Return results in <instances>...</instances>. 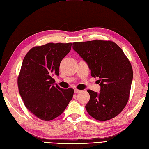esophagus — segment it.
<instances>
[{
  "label": "esophagus",
  "instance_id": "esophagus-1",
  "mask_svg": "<svg viewBox=\"0 0 149 149\" xmlns=\"http://www.w3.org/2000/svg\"><path fill=\"white\" fill-rule=\"evenodd\" d=\"M81 92V90H79L78 89H74V93H79Z\"/></svg>",
  "mask_w": 149,
  "mask_h": 149
}]
</instances>
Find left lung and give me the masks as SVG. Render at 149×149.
Wrapping results in <instances>:
<instances>
[{"label": "left lung", "instance_id": "1", "mask_svg": "<svg viewBox=\"0 0 149 149\" xmlns=\"http://www.w3.org/2000/svg\"><path fill=\"white\" fill-rule=\"evenodd\" d=\"M72 48L85 61L92 77L99 78V93L88 90L90 100L85 108L98 121L118 116L128 102L133 70L123 50L112 41L95 40L74 42Z\"/></svg>", "mask_w": 149, "mask_h": 149}]
</instances>
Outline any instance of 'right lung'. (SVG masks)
Segmentation results:
<instances>
[{"label": "right lung", "instance_id": "obj_1", "mask_svg": "<svg viewBox=\"0 0 149 149\" xmlns=\"http://www.w3.org/2000/svg\"><path fill=\"white\" fill-rule=\"evenodd\" d=\"M71 43H49L33 47L25 56L17 85L24 106L36 117L50 121L64 111L74 93L72 88L54 85L61 61L70 52Z\"/></svg>", "mask_w": 149, "mask_h": 149}]
</instances>
